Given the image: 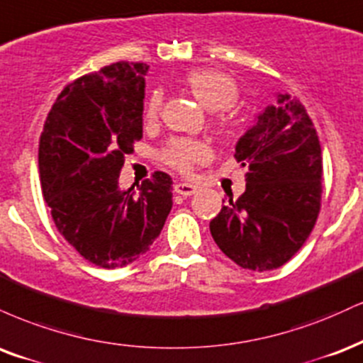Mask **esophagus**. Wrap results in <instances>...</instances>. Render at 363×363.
Instances as JSON below:
<instances>
[{
    "mask_svg": "<svg viewBox=\"0 0 363 363\" xmlns=\"http://www.w3.org/2000/svg\"><path fill=\"white\" fill-rule=\"evenodd\" d=\"M197 190H199V186L194 185V183L180 182L174 185V191H177L178 195H183V197H190V195H194Z\"/></svg>",
    "mask_w": 363,
    "mask_h": 363,
    "instance_id": "esophagus-1",
    "label": "esophagus"
}]
</instances>
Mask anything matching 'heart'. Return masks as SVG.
<instances>
[{
  "instance_id": "obj_1",
  "label": "heart",
  "mask_w": 363,
  "mask_h": 363,
  "mask_svg": "<svg viewBox=\"0 0 363 363\" xmlns=\"http://www.w3.org/2000/svg\"><path fill=\"white\" fill-rule=\"evenodd\" d=\"M186 88L197 100L211 112L224 110L234 104L238 96V84L228 72L214 69V67H202L186 74ZM163 93L152 91L144 106V117L147 122L156 121L161 112ZM208 156V147L200 140L174 139L168 144L164 151L166 163L173 168L189 173L197 163H202Z\"/></svg>"
}]
</instances>
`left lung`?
<instances>
[{
	"instance_id": "8db88e82",
	"label": "left lung",
	"mask_w": 363,
	"mask_h": 363,
	"mask_svg": "<svg viewBox=\"0 0 363 363\" xmlns=\"http://www.w3.org/2000/svg\"><path fill=\"white\" fill-rule=\"evenodd\" d=\"M234 157L248 168L246 190L211 220V234L240 267L274 270L301 250L321 207V144L304 105L279 93L238 140Z\"/></svg>"
}]
</instances>
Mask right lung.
I'll list each match as a JSON object with an SVG mask.
<instances>
[{
	"label": "right lung",
	"mask_w": 363,
	"mask_h": 363,
	"mask_svg": "<svg viewBox=\"0 0 363 363\" xmlns=\"http://www.w3.org/2000/svg\"><path fill=\"white\" fill-rule=\"evenodd\" d=\"M144 62H115L62 89L38 143L42 194L55 228L84 259L125 267L160 236L173 206L169 174L123 191V157L143 138Z\"/></svg>",
	"instance_id": "add662e5"
}]
</instances>
